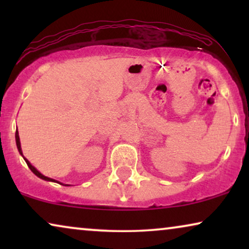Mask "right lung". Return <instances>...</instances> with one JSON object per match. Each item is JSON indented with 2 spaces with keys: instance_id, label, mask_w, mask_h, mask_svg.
I'll list each match as a JSON object with an SVG mask.
<instances>
[{
  "instance_id": "obj_1",
  "label": "right lung",
  "mask_w": 249,
  "mask_h": 249,
  "mask_svg": "<svg viewBox=\"0 0 249 249\" xmlns=\"http://www.w3.org/2000/svg\"><path fill=\"white\" fill-rule=\"evenodd\" d=\"M16 142H17V147H18V151H19V153L20 154L22 155V151H21V145H20V138H19V132H18V130L16 131ZM23 156V155H22ZM25 159V158H23ZM25 161H26V163H27V165L29 166V169L32 170L33 171V173H35V175L38 177V178H40V179H43V180H46V181H53V182H55V180L54 179H51V178H47V177H45V176H43L42 173H40L38 170H37L35 166H33L32 164H30V162L28 161V160L27 159H25ZM57 182V181H56ZM61 185H62V183H61ZM64 186H70V185H64Z\"/></svg>"
}]
</instances>
